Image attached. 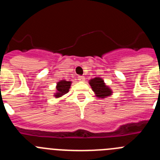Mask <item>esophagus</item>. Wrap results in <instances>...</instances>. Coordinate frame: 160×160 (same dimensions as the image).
Wrapping results in <instances>:
<instances>
[{
    "label": "esophagus",
    "mask_w": 160,
    "mask_h": 160,
    "mask_svg": "<svg viewBox=\"0 0 160 160\" xmlns=\"http://www.w3.org/2000/svg\"><path fill=\"white\" fill-rule=\"evenodd\" d=\"M78 80L80 82H84L85 81V77L84 76H78Z\"/></svg>",
    "instance_id": "34e87169"
}]
</instances>
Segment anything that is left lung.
Returning <instances> with one entry per match:
<instances>
[{"label": "left lung", "mask_w": 160, "mask_h": 160, "mask_svg": "<svg viewBox=\"0 0 160 160\" xmlns=\"http://www.w3.org/2000/svg\"><path fill=\"white\" fill-rule=\"evenodd\" d=\"M90 85L93 91L95 94V96H97L99 98H104L106 97L111 95L112 94V90L109 87H107L105 84L103 79L101 78H94L90 79Z\"/></svg>", "instance_id": "left-lung-1"}]
</instances>
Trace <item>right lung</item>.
<instances>
[{
	"label": "right lung",
	"instance_id": "1",
	"mask_svg": "<svg viewBox=\"0 0 160 160\" xmlns=\"http://www.w3.org/2000/svg\"><path fill=\"white\" fill-rule=\"evenodd\" d=\"M72 82L66 81V80H61L60 82L57 83V92L54 94L55 98H60L64 94H67L69 92V90L70 88Z\"/></svg>",
	"mask_w": 160,
	"mask_h": 160
}]
</instances>
